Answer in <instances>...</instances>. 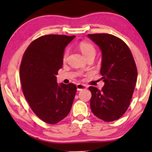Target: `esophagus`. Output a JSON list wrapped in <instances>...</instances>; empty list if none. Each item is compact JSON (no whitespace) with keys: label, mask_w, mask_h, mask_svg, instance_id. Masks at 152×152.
<instances>
[{"label":"esophagus","mask_w":152,"mask_h":152,"mask_svg":"<svg viewBox=\"0 0 152 152\" xmlns=\"http://www.w3.org/2000/svg\"><path fill=\"white\" fill-rule=\"evenodd\" d=\"M87 88V86L86 84H77V91H80L83 90V89H86Z\"/></svg>","instance_id":"obj_1"}]
</instances>
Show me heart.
I'll list each match as a JSON object with an SVG mask.
<instances>
[{"label":"heart","mask_w":152,"mask_h":152,"mask_svg":"<svg viewBox=\"0 0 152 152\" xmlns=\"http://www.w3.org/2000/svg\"><path fill=\"white\" fill-rule=\"evenodd\" d=\"M79 48H80V51L82 52V55L84 56L85 57H87L88 56L90 55H95V49L94 46L92 44L86 42H81L79 44ZM68 51H66L64 55V59L66 60L68 56Z\"/></svg>","instance_id":"heart-1"}]
</instances>
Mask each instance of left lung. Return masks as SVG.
Listing matches in <instances>:
<instances>
[{
	"instance_id": "8db88e82",
	"label": "left lung",
	"mask_w": 152,
	"mask_h": 152,
	"mask_svg": "<svg viewBox=\"0 0 152 152\" xmlns=\"http://www.w3.org/2000/svg\"><path fill=\"white\" fill-rule=\"evenodd\" d=\"M102 52L100 73L104 85L99 90L88 88L92 96L91 109L99 119L112 122L127 110L136 86L137 68L134 57L125 43L109 34H88Z\"/></svg>"
}]
</instances>
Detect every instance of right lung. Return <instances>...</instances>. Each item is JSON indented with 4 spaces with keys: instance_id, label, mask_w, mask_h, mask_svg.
I'll return each instance as SVG.
<instances>
[{
    "instance_id": "1",
    "label": "right lung",
    "mask_w": 152,
    "mask_h": 152,
    "mask_svg": "<svg viewBox=\"0 0 152 152\" xmlns=\"http://www.w3.org/2000/svg\"><path fill=\"white\" fill-rule=\"evenodd\" d=\"M75 36L49 34L32 41L20 66L23 92L33 112L43 122L56 124L69 113L77 87L58 84L64 50Z\"/></svg>"
}]
</instances>
